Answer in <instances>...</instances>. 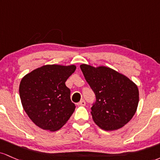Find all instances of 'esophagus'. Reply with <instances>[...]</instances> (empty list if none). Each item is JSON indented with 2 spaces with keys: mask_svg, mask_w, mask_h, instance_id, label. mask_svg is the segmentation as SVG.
Here are the masks:
<instances>
[{
  "mask_svg": "<svg viewBox=\"0 0 160 160\" xmlns=\"http://www.w3.org/2000/svg\"><path fill=\"white\" fill-rule=\"evenodd\" d=\"M85 104H86V103H85V100H81L79 103H78L77 105H78V106H85Z\"/></svg>",
  "mask_w": 160,
  "mask_h": 160,
  "instance_id": "1",
  "label": "esophagus"
}]
</instances>
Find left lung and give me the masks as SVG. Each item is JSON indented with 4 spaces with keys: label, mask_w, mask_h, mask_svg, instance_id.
<instances>
[{
    "label": "left lung",
    "mask_w": 160,
    "mask_h": 160,
    "mask_svg": "<svg viewBox=\"0 0 160 160\" xmlns=\"http://www.w3.org/2000/svg\"><path fill=\"white\" fill-rule=\"evenodd\" d=\"M80 68L96 97L91 112L96 125L105 131L123 127L137 110L138 86L128 77L107 66L95 68L82 64Z\"/></svg>",
    "instance_id": "obj_1"
}]
</instances>
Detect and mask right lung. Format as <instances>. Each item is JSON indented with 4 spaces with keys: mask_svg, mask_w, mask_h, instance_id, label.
<instances>
[{
    "mask_svg": "<svg viewBox=\"0 0 160 160\" xmlns=\"http://www.w3.org/2000/svg\"><path fill=\"white\" fill-rule=\"evenodd\" d=\"M75 65H45L22 78L19 96L25 112L39 128L55 132L62 128L75 111L70 90L65 82Z\"/></svg>",
    "mask_w": 160,
    "mask_h": 160,
    "instance_id": "1",
    "label": "right lung"
}]
</instances>
